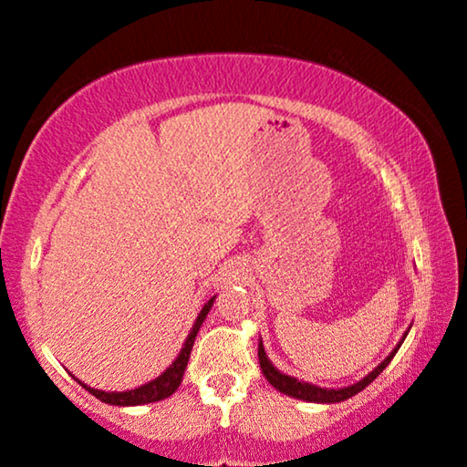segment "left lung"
I'll list each match as a JSON object with an SVG mask.
<instances>
[{
	"mask_svg": "<svg viewBox=\"0 0 467 467\" xmlns=\"http://www.w3.org/2000/svg\"><path fill=\"white\" fill-rule=\"evenodd\" d=\"M408 335V333H406ZM406 339V337H403ZM401 346V344H400ZM400 346L395 348L393 352L389 354L387 358L382 360L378 368L371 371L368 378H363V380L352 384V387H346V389H320V387H314V384H307V382H298L295 378L285 376V374H279V371L273 368L271 360L266 358L265 354V348L263 344H258V363H260V369H263V374L266 380H269L271 387H275L279 393L284 395H290V397H296V400H306V401H316V403H335V401H344V400H350L357 393H360L365 387H369L371 382L376 380L378 376L382 374V369L387 368L390 363V358L395 357V352L400 350Z\"/></svg>",
	"mask_w": 467,
	"mask_h": 467,
	"instance_id": "8db88e82",
	"label": "left lung"
}]
</instances>
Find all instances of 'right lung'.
<instances>
[{
	"instance_id": "1",
	"label": "right lung",
	"mask_w": 467,
	"mask_h": 467,
	"mask_svg": "<svg viewBox=\"0 0 467 467\" xmlns=\"http://www.w3.org/2000/svg\"><path fill=\"white\" fill-rule=\"evenodd\" d=\"M213 301H215V296L209 298V301L204 303V307L201 309V314H198L194 328L190 331V337L185 339V346L182 348V352H179L177 360L160 378H155V380H151L149 384H142V387L134 389V390H126V393H104V390L89 389V387H85V384L83 387L89 390L93 397H98L99 401L110 403V406H140V403H153V401L164 400V397H171L179 389V384H182V378H183L185 368H188L190 352H192V346H194L196 333L204 322V318H207Z\"/></svg>"
}]
</instances>
